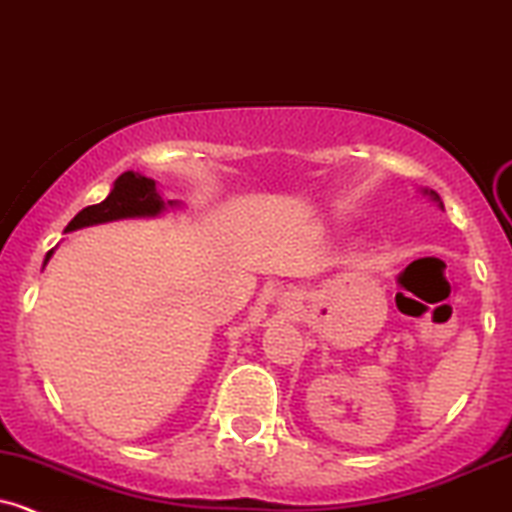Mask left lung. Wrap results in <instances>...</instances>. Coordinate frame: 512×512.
<instances>
[{"instance_id": "left-lung-1", "label": "left lung", "mask_w": 512, "mask_h": 512, "mask_svg": "<svg viewBox=\"0 0 512 512\" xmlns=\"http://www.w3.org/2000/svg\"><path fill=\"white\" fill-rule=\"evenodd\" d=\"M429 196H432L434 201H439V196H437V193H434V191H429ZM439 206H441V201H439ZM441 208H444V206H441Z\"/></svg>"}]
</instances>
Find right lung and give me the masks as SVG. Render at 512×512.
<instances>
[{"instance_id":"right-lung-1","label":"right lung","mask_w":512,"mask_h":512,"mask_svg":"<svg viewBox=\"0 0 512 512\" xmlns=\"http://www.w3.org/2000/svg\"><path fill=\"white\" fill-rule=\"evenodd\" d=\"M169 206H174V201H169ZM166 208L164 198L159 196L157 184L147 176L137 174V171H125L120 179L112 186L110 196L102 203L83 208L75 218L68 223L66 230H78L85 225H98V223H110V220L120 218H142V215H159ZM53 255V250L48 252L43 265L48 262V257Z\"/></svg>"}]
</instances>
